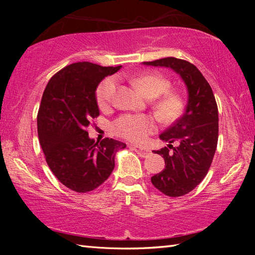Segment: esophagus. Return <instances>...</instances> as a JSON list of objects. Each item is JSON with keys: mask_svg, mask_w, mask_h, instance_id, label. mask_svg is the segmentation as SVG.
Returning <instances> with one entry per match:
<instances>
[{"mask_svg": "<svg viewBox=\"0 0 255 255\" xmlns=\"http://www.w3.org/2000/svg\"><path fill=\"white\" fill-rule=\"evenodd\" d=\"M131 148L135 150V152L138 155H139V156H141V157H146L149 154V149H147V148H140V147H138V146H136V145H132Z\"/></svg>", "mask_w": 255, "mask_h": 255, "instance_id": "34e87169", "label": "esophagus"}]
</instances>
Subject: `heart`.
Listing matches in <instances>:
<instances>
[{
  "instance_id": "1",
  "label": "heart",
  "mask_w": 255,
  "mask_h": 255,
  "mask_svg": "<svg viewBox=\"0 0 255 255\" xmlns=\"http://www.w3.org/2000/svg\"><path fill=\"white\" fill-rule=\"evenodd\" d=\"M133 83L139 92L147 99H155L165 93L170 88V82L165 77L157 74H144L136 77ZM117 89V81L115 77H108L99 85L97 90V100L101 109L109 108L114 100ZM182 108V101L180 97L173 93L164 96L156 105L158 116L164 120L174 119L180 114ZM156 128L154 120L145 116L125 115L115 123V130L119 136L131 141H143L148 133L153 132Z\"/></svg>"
}]
</instances>
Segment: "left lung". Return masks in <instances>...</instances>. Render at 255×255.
<instances>
[{"label":"left lung","instance_id":"8db88e82","mask_svg":"<svg viewBox=\"0 0 255 255\" xmlns=\"http://www.w3.org/2000/svg\"><path fill=\"white\" fill-rule=\"evenodd\" d=\"M141 64L170 68L187 88L184 114L159 135L167 147L155 150L164 157L165 167L150 178L154 187L164 195L184 196L204 180L217 147L218 109L213 90L200 71L187 60L166 57Z\"/></svg>","mask_w":255,"mask_h":255}]
</instances>
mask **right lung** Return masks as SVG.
I'll return each mask as SVG.
<instances>
[{"mask_svg": "<svg viewBox=\"0 0 255 255\" xmlns=\"http://www.w3.org/2000/svg\"><path fill=\"white\" fill-rule=\"evenodd\" d=\"M120 68L71 64L51 77L42 94L37 116L42 152L54 175L73 191L88 192L101 185L115 169L116 154L126 147L112 138L96 141L86 131L100 114L99 84Z\"/></svg>", "mask_w": 255, "mask_h": 255, "instance_id": "1", "label": "right lung"}]
</instances>
